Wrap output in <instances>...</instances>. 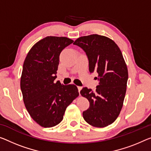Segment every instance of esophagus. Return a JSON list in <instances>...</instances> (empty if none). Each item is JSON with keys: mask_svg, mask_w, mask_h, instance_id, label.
<instances>
[{"mask_svg": "<svg viewBox=\"0 0 151 151\" xmlns=\"http://www.w3.org/2000/svg\"><path fill=\"white\" fill-rule=\"evenodd\" d=\"M78 88L79 93H80V91H81V90L82 89V86H78Z\"/></svg>", "mask_w": 151, "mask_h": 151, "instance_id": "obj_1", "label": "esophagus"}]
</instances>
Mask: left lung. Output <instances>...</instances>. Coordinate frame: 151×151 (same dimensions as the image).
Here are the masks:
<instances>
[{"label":"left lung","instance_id":"left-lung-1","mask_svg":"<svg viewBox=\"0 0 151 151\" xmlns=\"http://www.w3.org/2000/svg\"><path fill=\"white\" fill-rule=\"evenodd\" d=\"M73 45L86 52L90 72L98 73L99 81L96 92L86 87L80 91L90 103L83 119L94 127L107 126L119 115L126 92L128 72L122 53L114 41L98 34L80 37Z\"/></svg>","mask_w":151,"mask_h":151}]
</instances>
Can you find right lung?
Listing matches in <instances>:
<instances>
[{"label":"right lung","mask_w":151,"mask_h":151,"mask_svg":"<svg viewBox=\"0 0 151 151\" xmlns=\"http://www.w3.org/2000/svg\"><path fill=\"white\" fill-rule=\"evenodd\" d=\"M73 42L66 37L47 36L25 57L20 81L23 99L30 116L42 127L59 124L66 108L79 96L76 86L55 82L59 55Z\"/></svg>","instance_id":"add662e5"}]
</instances>
